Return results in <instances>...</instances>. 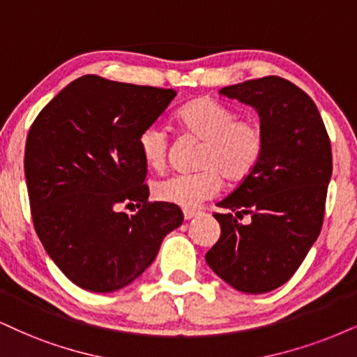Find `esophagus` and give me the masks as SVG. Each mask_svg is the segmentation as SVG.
I'll list each match as a JSON object with an SVG mask.
<instances>
[{
  "instance_id": "esophagus-1",
  "label": "esophagus",
  "mask_w": 357,
  "mask_h": 357,
  "mask_svg": "<svg viewBox=\"0 0 357 357\" xmlns=\"http://www.w3.org/2000/svg\"><path fill=\"white\" fill-rule=\"evenodd\" d=\"M200 212L199 210H193V208H183V218L185 220H192L193 217H197Z\"/></svg>"
}]
</instances>
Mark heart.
Wrapping results in <instances>:
<instances>
[{
  "label": "heart",
  "mask_w": 357,
  "mask_h": 357,
  "mask_svg": "<svg viewBox=\"0 0 357 357\" xmlns=\"http://www.w3.org/2000/svg\"><path fill=\"white\" fill-rule=\"evenodd\" d=\"M177 122L183 132L204 140L199 167L193 174H174L153 185V197L182 208H195L220 192L223 177L243 182L253 174L265 152V130L257 119L238 117L230 105L210 98L193 99L178 109ZM139 152L144 164L160 172L169 160L170 140L162 126L140 132Z\"/></svg>",
  "instance_id": "b5f03b06"
}]
</instances>
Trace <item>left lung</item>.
<instances>
[{"label": "left lung", "mask_w": 357, "mask_h": 357, "mask_svg": "<svg viewBox=\"0 0 357 357\" xmlns=\"http://www.w3.org/2000/svg\"><path fill=\"white\" fill-rule=\"evenodd\" d=\"M252 105L265 130V152L252 175L218 202L222 228L206 263L243 293H268L296 273L319 236L333 174L331 142L313 99L278 76L220 89ZM250 214L241 226L236 218Z\"/></svg>", "instance_id": "8db88e82"}]
</instances>
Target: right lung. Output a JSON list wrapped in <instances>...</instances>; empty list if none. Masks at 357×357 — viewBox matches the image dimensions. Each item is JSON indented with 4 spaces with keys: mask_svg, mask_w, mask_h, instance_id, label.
Instances as JSON below:
<instances>
[{
    "mask_svg": "<svg viewBox=\"0 0 357 357\" xmlns=\"http://www.w3.org/2000/svg\"><path fill=\"white\" fill-rule=\"evenodd\" d=\"M175 94L87 74L31 126L24 174L34 230L57 268L87 291L132 283L152 265L167 233L182 225L177 205L149 202L137 144ZM121 204L138 212L119 213Z\"/></svg>",
    "mask_w": 357,
    "mask_h": 357,
    "instance_id": "obj_1",
    "label": "right lung"
}]
</instances>
